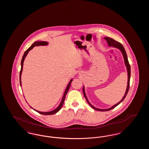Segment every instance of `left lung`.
<instances>
[{"label":"left lung","instance_id":"left-lung-1","mask_svg":"<svg viewBox=\"0 0 149 149\" xmlns=\"http://www.w3.org/2000/svg\"><path fill=\"white\" fill-rule=\"evenodd\" d=\"M104 39H105L107 41V42L108 43V46L110 47L112 46L113 47H116L118 49L120 50L123 57V59H124V61H125V66L126 67V69H127V75H128V81H127V88H126V92L125 94L124 95V96L123 97L122 99L120 100V101L117 103V104H114V106H113L108 109H99L98 108H96L95 107L93 106L92 104L89 102L88 99L87 98V97L86 95V94H85V88H84V86H83V94H84V95L85 97V99L86 100L87 102L89 103V104L91 106L92 108H93L95 110H97V111H109L111 109H113L114 108H115L117 106L118 104H120V103L124 100V99L125 98L126 96L127 95V94L128 92V90H129V87H130V77H131V68H130V65L128 63V60L127 56V54H126V52L125 51V48L123 47V45L119 42H117L116 41H115L114 40H113V38H111L110 37H104Z\"/></svg>","mask_w":149,"mask_h":149}]
</instances>
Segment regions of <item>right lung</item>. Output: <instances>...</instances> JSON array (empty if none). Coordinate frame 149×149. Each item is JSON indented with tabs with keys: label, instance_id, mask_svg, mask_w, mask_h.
I'll list each match as a JSON object with an SVG mask.
<instances>
[{
	"label": "right lung",
	"instance_id": "add662e5",
	"mask_svg": "<svg viewBox=\"0 0 149 149\" xmlns=\"http://www.w3.org/2000/svg\"><path fill=\"white\" fill-rule=\"evenodd\" d=\"M48 44H49V43L47 42H46V41H36V42L33 43L29 47L27 50H26V51L24 52V55H23V56L22 57V58L21 69L20 73H19V80H20L21 86H22L21 75L22 70H23V63H24V59H25L26 56L27 55L29 51L30 50H32L35 46H45V45L47 46V45H48ZM72 80H73V79H71V80H70V81L69 82L68 84L67 85V86H66V89H65V91H64L63 98H62V99H61V102H60L59 105H58V106H57V107L55 109H54V110H52V111H51L50 112H40V111H37V110H36V109H34L33 108H32L30 106H29V107H30L31 108H32V109H33V110H35V111L37 112L38 113L42 114H44V115H51V114H54L56 113H57V112H58V111L60 110V109L61 108V107H62L63 104H64V100H65V98L66 95L67 93L68 92V91H69V88H70V85H71V82H72Z\"/></svg>",
	"mask_w": 149,
	"mask_h": 149
}]
</instances>
